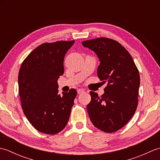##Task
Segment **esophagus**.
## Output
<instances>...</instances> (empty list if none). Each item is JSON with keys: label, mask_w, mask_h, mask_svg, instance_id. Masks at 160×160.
<instances>
[{"label": "esophagus", "mask_w": 160, "mask_h": 160, "mask_svg": "<svg viewBox=\"0 0 160 160\" xmlns=\"http://www.w3.org/2000/svg\"><path fill=\"white\" fill-rule=\"evenodd\" d=\"M84 91H84V89H78L77 92H78V94H80V93H84Z\"/></svg>", "instance_id": "1"}]
</instances>
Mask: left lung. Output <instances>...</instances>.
<instances>
[{"label":"left lung","instance_id":"left-lung-1","mask_svg":"<svg viewBox=\"0 0 160 160\" xmlns=\"http://www.w3.org/2000/svg\"><path fill=\"white\" fill-rule=\"evenodd\" d=\"M99 58L98 76L107 86L98 96L91 91L87 111L93 124L101 131L113 132L128 123L138 104L140 78L131 54L116 40L98 38L82 42Z\"/></svg>","mask_w":160,"mask_h":160}]
</instances>
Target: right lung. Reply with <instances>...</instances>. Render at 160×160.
Masks as SVG:
<instances>
[{
    "mask_svg": "<svg viewBox=\"0 0 160 160\" xmlns=\"http://www.w3.org/2000/svg\"><path fill=\"white\" fill-rule=\"evenodd\" d=\"M75 40L45 42L24 60L18 73L19 96L23 113L36 130L55 135L69 119L77 91L58 94V80L64 73L63 62Z\"/></svg>",
    "mask_w": 160,
    "mask_h": 160,
    "instance_id": "1",
    "label": "right lung"
}]
</instances>
